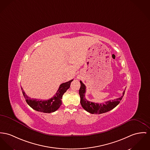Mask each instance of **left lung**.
I'll return each instance as SVG.
<instances>
[{"mask_svg": "<svg viewBox=\"0 0 150 150\" xmlns=\"http://www.w3.org/2000/svg\"><path fill=\"white\" fill-rule=\"evenodd\" d=\"M81 87L79 90V94L80 96V103L82 107L88 112L91 114H100L106 112L110 110L113 109L115 108L120 103V101L122 100L124 94L125 90L123 92V96L116 100H109L106 102L105 103H98L88 101L85 98V92H86V86L80 81Z\"/></svg>", "mask_w": 150, "mask_h": 150, "instance_id": "obj_1", "label": "left lung"}]
</instances>
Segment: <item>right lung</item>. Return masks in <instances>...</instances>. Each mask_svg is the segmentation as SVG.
<instances>
[{"label":"right lung","instance_id":"add662e5","mask_svg":"<svg viewBox=\"0 0 150 150\" xmlns=\"http://www.w3.org/2000/svg\"><path fill=\"white\" fill-rule=\"evenodd\" d=\"M72 81H73V80L61 84L56 94L52 98L48 100L30 98V97L25 94L23 88H21V89L27 103L30 108L38 111L50 113L56 111L60 108L62 103L61 99L62 96L67 91V90L70 88V83Z\"/></svg>","mask_w":150,"mask_h":150}]
</instances>
